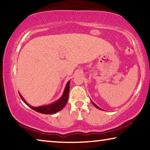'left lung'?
I'll return each mask as SVG.
<instances>
[{
    "label": "left lung",
    "instance_id": "obj_1",
    "mask_svg": "<svg viewBox=\"0 0 150 150\" xmlns=\"http://www.w3.org/2000/svg\"><path fill=\"white\" fill-rule=\"evenodd\" d=\"M91 102H92V103H93V105L94 106H95L96 108H97L98 109H100V110H102V109H101V108H100V107H98V106L97 105H95V103H94L93 102V101H92V100H91Z\"/></svg>",
    "mask_w": 150,
    "mask_h": 150
}]
</instances>
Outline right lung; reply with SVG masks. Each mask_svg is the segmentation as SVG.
<instances>
[{
	"instance_id": "add662e5",
	"label": "right lung",
	"mask_w": 150,
	"mask_h": 150,
	"mask_svg": "<svg viewBox=\"0 0 150 150\" xmlns=\"http://www.w3.org/2000/svg\"><path fill=\"white\" fill-rule=\"evenodd\" d=\"M69 84H70V81H68L66 84L65 88L64 89V92H63L62 96L58 99L57 100L55 101L54 103L47 105H44V106H32L30 105L29 104L26 103V101L24 99V98L22 97V95L19 93L20 98H22V100L24 101L25 104L29 106L30 108H31L33 110L38 112L40 113L45 114V115H52V114L56 113L57 112L62 110L63 108V107L65 106L68 100V98H69Z\"/></svg>"
}]
</instances>
